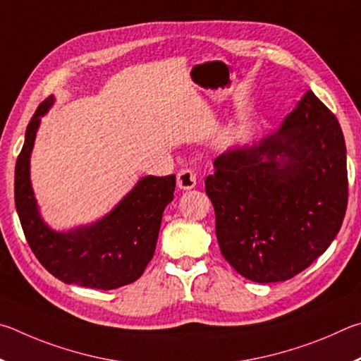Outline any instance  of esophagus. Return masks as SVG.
Here are the masks:
<instances>
[{
  "label": "esophagus",
  "mask_w": 361,
  "mask_h": 361,
  "mask_svg": "<svg viewBox=\"0 0 361 361\" xmlns=\"http://www.w3.org/2000/svg\"><path fill=\"white\" fill-rule=\"evenodd\" d=\"M197 185V174L192 169H180L177 173V187L182 190H190Z\"/></svg>",
  "instance_id": "obj_1"
}]
</instances>
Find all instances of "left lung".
Segmentation results:
<instances>
[{"label": "left lung", "instance_id": "left-lung-1", "mask_svg": "<svg viewBox=\"0 0 361 361\" xmlns=\"http://www.w3.org/2000/svg\"><path fill=\"white\" fill-rule=\"evenodd\" d=\"M214 168L204 184L220 252L245 279H292L336 238L349 195L345 142L312 92L274 133L226 150Z\"/></svg>", "mask_w": 361, "mask_h": 361}]
</instances>
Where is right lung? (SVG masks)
Here are the masks:
<instances>
[{
  "label": "right lung",
  "instance_id": "obj_1",
  "mask_svg": "<svg viewBox=\"0 0 361 361\" xmlns=\"http://www.w3.org/2000/svg\"><path fill=\"white\" fill-rule=\"evenodd\" d=\"M54 97L31 117L16 163L14 198L25 238L37 260L65 283L112 290L142 276L155 252L163 211L174 198L176 176H145L123 200L94 224L55 231L44 222L30 180V157L41 117Z\"/></svg>",
  "mask_w": 361,
  "mask_h": 361
}]
</instances>
